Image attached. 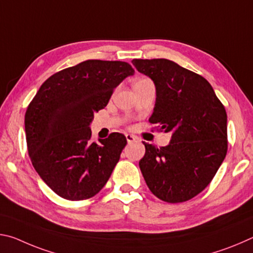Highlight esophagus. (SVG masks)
I'll return each mask as SVG.
<instances>
[{"label":"esophagus","mask_w":253,"mask_h":253,"mask_svg":"<svg viewBox=\"0 0 253 253\" xmlns=\"http://www.w3.org/2000/svg\"><path fill=\"white\" fill-rule=\"evenodd\" d=\"M126 139H127L128 144H130V143H132V142H136L137 137L134 136V135H130V134H126Z\"/></svg>","instance_id":"obj_1"}]
</instances>
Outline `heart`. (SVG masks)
<instances>
[{"label":"heart","instance_id":"heart-1","mask_svg":"<svg viewBox=\"0 0 253 253\" xmlns=\"http://www.w3.org/2000/svg\"><path fill=\"white\" fill-rule=\"evenodd\" d=\"M146 80H148V79H139V80H137V81H146ZM136 81V83H137Z\"/></svg>","mask_w":253,"mask_h":253}]
</instances>
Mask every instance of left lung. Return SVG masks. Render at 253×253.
Listing matches in <instances>:
<instances>
[{"instance_id":"obj_1","label":"left lung","mask_w":253,"mask_h":253,"mask_svg":"<svg viewBox=\"0 0 253 253\" xmlns=\"http://www.w3.org/2000/svg\"><path fill=\"white\" fill-rule=\"evenodd\" d=\"M132 65L156 88L149 123L172 132L168 146L145 143L139 161L152 193L169 203L185 202L201 193L228 151L226 113L202 76L168 59H134Z\"/></svg>"}]
</instances>
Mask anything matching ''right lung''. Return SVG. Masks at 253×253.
<instances>
[{
    "mask_svg": "<svg viewBox=\"0 0 253 253\" xmlns=\"http://www.w3.org/2000/svg\"><path fill=\"white\" fill-rule=\"evenodd\" d=\"M135 70L124 61L87 60L46 79L25 113L29 156L54 193L70 200L92 198L108 181L126 137L111 132L92 142L93 114Z\"/></svg>",
    "mask_w": 253,
    "mask_h": 253,
    "instance_id": "add662e5",
    "label": "right lung"
}]
</instances>
